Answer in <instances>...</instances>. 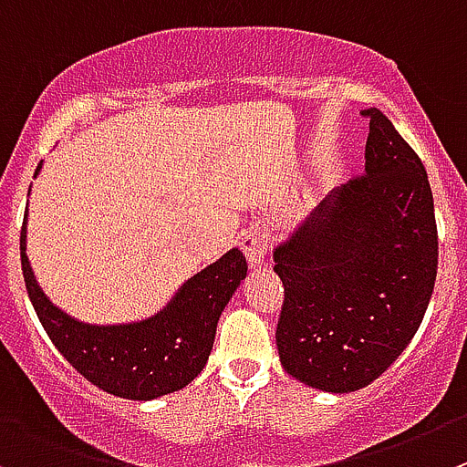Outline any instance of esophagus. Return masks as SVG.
<instances>
[{
    "label": "esophagus",
    "mask_w": 467,
    "mask_h": 467,
    "mask_svg": "<svg viewBox=\"0 0 467 467\" xmlns=\"http://www.w3.org/2000/svg\"><path fill=\"white\" fill-rule=\"evenodd\" d=\"M268 245H270V234L268 229H264V226H254V229H250L243 236V252H245L247 261H250V265H264L265 264V254H268Z\"/></svg>",
    "instance_id": "obj_1"
}]
</instances>
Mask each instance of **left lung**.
Segmentation results:
<instances>
[{
	"label": "left lung",
	"mask_w": 467,
	"mask_h": 467,
	"mask_svg": "<svg viewBox=\"0 0 467 467\" xmlns=\"http://www.w3.org/2000/svg\"><path fill=\"white\" fill-rule=\"evenodd\" d=\"M364 174L323 199L275 247L284 284L277 350L286 374L323 392L374 383L429 307L438 229L420 155L380 109H364Z\"/></svg>",
	"instance_id": "left-lung-1"
}]
</instances>
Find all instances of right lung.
Segmentation results:
<instances>
[{
	"instance_id": "obj_1",
	"label": "right lung",
	"mask_w": 467,
	"mask_h": 467,
	"mask_svg": "<svg viewBox=\"0 0 467 467\" xmlns=\"http://www.w3.org/2000/svg\"><path fill=\"white\" fill-rule=\"evenodd\" d=\"M20 259L29 300L57 350L88 383L132 401L179 392L202 374L220 314L247 275L245 256L234 247L190 277L155 317L126 326H91L55 307L38 286L26 259V215Z\"/></svg>"
}]
</instances>
